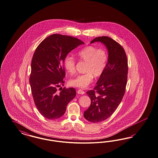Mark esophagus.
<instances>
[{
  "label": "esophagus",
  "instance_id": "34e87169",
  "mask_svg": "<svg viewBox=\"0 0 158 158\" xmlns=\"http://www.w3.org/2000/svg\"><path fill=\"white\" fill-rule=\"evenodd\" d=\"M77 93L78 94H85V92L84 91H83L82 89H79V90H78Z\"/></svg>",
  "mask_w": 158,
  "mask_h": 158
}]
</instances>
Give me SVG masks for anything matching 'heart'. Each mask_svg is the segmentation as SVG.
Masks as SVG:
<instances>
[{"instance_id":"1","label":"heart","mask_w":158,"mask_h":158,"mask_svg":"<svg viewBox=\"0 0 158 158\" xmlns=\"http://www.w3.org/2000/svg\"><path fill=\"white\" fill-rule=\"evenodd\" d=\"M77 55L81 60L86 62V73L74 76L69 81V84L74 87L86 88L92 82L93 76L98 77L103 73L107 65L108 55L106 50L98 49L94 46L82 48ZM75 58L69 55L66 56L64 60V68L70 74L75 73Z\"/></svg>"}]
</instances>
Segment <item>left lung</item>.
<instances>
[{"label": "left lung", "instance_id": "left-lung-1", "mask_svg": "<svg viewBox=\"0 0 158 158\" xmlns=\"http://www.w3.org/2000/svg\"><path fill=\"white\" fill-rule=\"evenodd\" d=\"M100 42L108 51V60L94 90L87 91L91 104L83 116L94 123L110 117L117 109L124 95L127 82L128 60L124 48L107 36L93 39L90 43Z\"/></svg>", "mask_w": 158, "mask_h": 158}]
</instances>
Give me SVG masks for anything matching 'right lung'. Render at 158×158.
<instances>
[{
	"instance_id": "add662e5",
	"label": "right lung",
	"mask_w": 158,
	"mask_h": 158,
	"mask_svg": "<svg viewBox=\"0 0 158 158\" xmlns=\"http://www.w3.org/2000/svg\"><path fill=\"white\" fill-rule=\"evenodd\" d=\"M84 43L71 36L54 34L38 45L31 64L30 84L34 103L45 118L56 120L65 113L68 104L76 96L74 88H56L64 83L66 56Z\"/></svg>"
}]
</instances>
